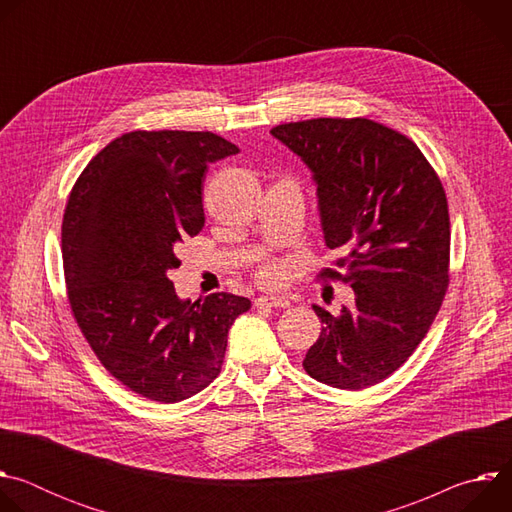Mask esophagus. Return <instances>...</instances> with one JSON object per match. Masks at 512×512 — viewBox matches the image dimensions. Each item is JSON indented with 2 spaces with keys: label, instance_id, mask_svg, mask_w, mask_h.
Masks as SVG:
<instances>
[{
  "label": "esophagus",
  "instance_id": "1",
  "mask_svg": "<svg viewBox=\"0 0 512 512\" xmlns=\"http://www.w3.org/2000/svg\"><path fill=\"white\" fill-rule=\"evenodd\" d=\"M257 306H269V308H289V300L285 296H261L255 300Z\"/></svg>",
  "mask_w": 512,
  "mask_h": 512
}]
</instances>
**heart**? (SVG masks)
<instances>
[{"label":"heart","instance_id":"heart-1","mask_svg":"<svg viewBox=\"0 0 512 512\" xmlns=\"http://www.w3.org/2000/svg\"><path fill=\"white\" fill-rule=\"evenodd\" d=\"M285 273V265L281 263H273V265H267L263 271H261V281L263 283H277Z\"/></svg>","mask_w":512,"mask_h":512}]
</instances>
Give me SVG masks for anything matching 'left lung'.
Here are the masks:
<instances>
[{"mask_svg": "<svg viewBox=\"0 0 512 512\" xmlns=\"http://www.w3.org/2000/svg\"><path fill=\"white\" fill-rule=\"evenodd\" d=\"M312 172L320 225L344 249L352 310L322 320L306 373L358 391L393 375L440 312L448 287L450 214L440 178L417 145L371 119H308L271 129Z\"/></svg>", "mask_w": 512, "mask_h": 512, "instance_id": "obj_1", "label": "left lung"}]
</instances>
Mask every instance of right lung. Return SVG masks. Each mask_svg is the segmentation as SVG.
<instances>
[{"mask_svg":"<svg viewBox=\"0 0 512 512\" xmlns=\"http://www.w3.org/2000/svg\"><path fill=\"white\" fill-rule=\"evenodd\" d=\"M210 131H131L113 139L68 196L62 261L68 302L103 367L127 389L178 403L221 373L247 298H178L176 245L204 227L208 164L237 154Z\"/></svg>","mask_w":512,"mask_h":512,"instance_id":"add662e5","label":"right lung"}]
</instances>
